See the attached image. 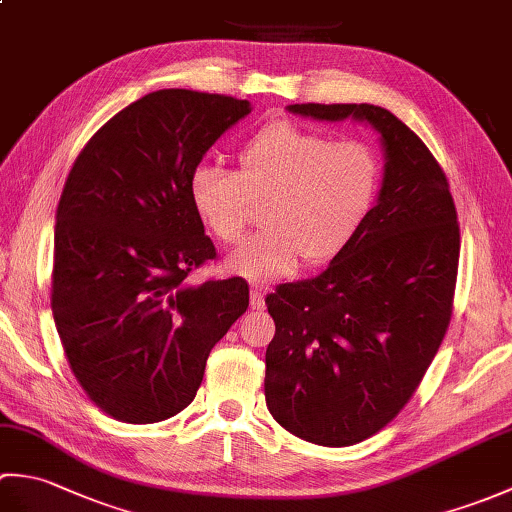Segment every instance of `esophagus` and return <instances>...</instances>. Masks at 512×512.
Wrapping results in <instances>:
<instances>
[{
    "label": "esophagus",
    "mask_w": 512,
    "mask_h": 512,
    "mask_svg": "<svg viewBox=\"0 0 512 512\" xmlns=\"http://www.w3.org/2000/svg\"><path fill=\"white\" fill-rule=\"evenodd\" d=\"M264 295H266V288L264 286H253L250 288V308L255 310H262L264 308Z\"/></svg>",
    "instance_id": "34e87169"
}]
</instances>
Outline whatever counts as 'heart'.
Wrapping results in <instances>:
<instances>
[{
	"mask_svg": "<svg viewBox=\"0 0 512 512\" xmlns=\"http://www.w3.org/2000/svg\"><path fill=\"white\" fill-rule=\"evenodd\" d=\"M237 173L215 165L193 171L189 193L204 226L222 244H237L250 202L266 204V231L228 257L246 279L268 281L339 257L361 231L378 191V160L358 140L288 121L266 125L237 154Z\"/></svg>",
	"mask_w": 512,
	"mask_h": 512,
	"instance_id": "1",
	"label": "heart"
}]
</instances>
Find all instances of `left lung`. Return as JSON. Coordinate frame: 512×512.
<instances>
[{
	"mask_svg": "<svg viewBox=\"0 0 512 512\" xmlns=\"http://www.w3.org/2000/svg\"><path fill=\"white\" fill-rule=\"evenodd\" d=\"M290 114L374 129L385 167L376 204L321 275L266 297V405L297 438L350 447L407 405L449 328L458 213L436 158L385 107L288 105Z\"/></svg>",
	"mask_w": 512,
	"mask_h": 512,
	"instance_id": "obj_1",
	"label": "left lung"
}]
</instances>
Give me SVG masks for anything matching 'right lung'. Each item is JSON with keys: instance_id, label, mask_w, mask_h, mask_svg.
Returning a JSON list of instances; mask_svg holds the SVG:
<instances>
[{"instance_id": "obj_1", "label": "right lung", "mask_w": 512, "mask_h": 512, "mask_svg": "<svg viewBox=\"0 0 512 512\" xmlns=\"http://www.w3.org/2000/svg\"><path fill=\"white\" fill-rule=\"evenodd\" d=\"M248 101L158 90L110 118L76 158L54 226L52 314L96 405L134 424L176 416L213 345L248 308L242 277L193 286L215 257L189 184Z\"/></svg>"}]
</instances>
